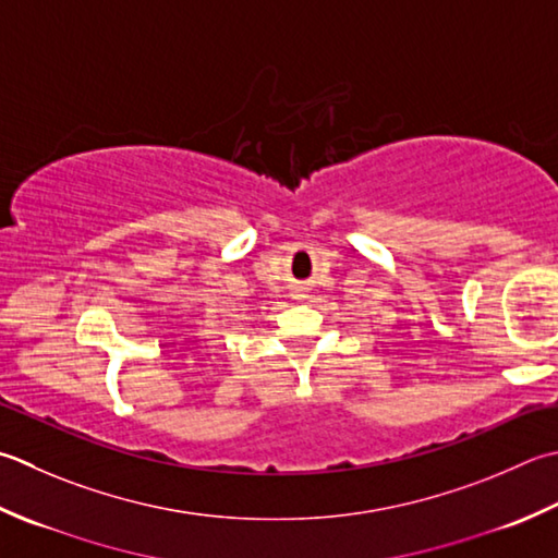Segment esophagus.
<instances>
[{
	"label": "esophagus",
	"instance_id": "34e87169",
	"mask_svg": "<svg viewBox=\"0 0 558 558\" xmlns=\"http://www.w3.org/2000/svg\"><path fill=\"white\" fill-rule=\"evenodd\" d=\"M302 292H304V290H300V288H298V290H294V298H304V294H302Z\"/></svg>",
	"mask_w": 558,
	"mask_h": 558
}]
</instances>
